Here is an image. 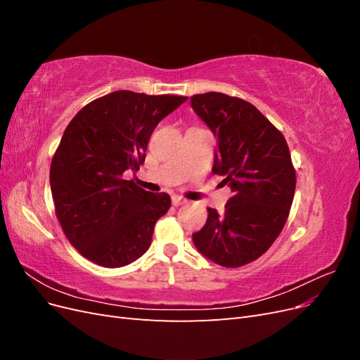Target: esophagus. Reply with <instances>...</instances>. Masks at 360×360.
<instances>
[{"instance_id":"34e87169","label":"esophagus","mask_w":360,"mask_h":360,"mask_svg":"<svg viewBox=\"0 0 360 360\" xmlns=\"http://www.w3.org/2000/svg\"><path fill=\"white\" fill-rule=\"evenodd\" d=\"M171 202H172V205H174V207H179V205H183L184 202H186V200L181 198V197H179V195H174V197L171 198Z\"/></svg>"}]
</instances>
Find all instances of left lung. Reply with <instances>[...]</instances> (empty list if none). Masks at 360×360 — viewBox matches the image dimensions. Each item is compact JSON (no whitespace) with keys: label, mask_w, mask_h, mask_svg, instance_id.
<instances>
[{"label":"left lung","mask_w":360,"mask_h":360,"mask_svg":"<svg viewBox=\"0 0 360 360\" xmlns=\"http://www.w3.org/2000/svg\"><path fill=\"white\" fill-rule=\"evenodd\" d=\"M191 99L217 139L212 172L224 176L233 192L222 213L207 209L193 243L216 264L242 267L263 255L284 228L296 169L284 135L252 103L214 91Z\"/></svg>","instance_id":"8db88e82"}]
</instances>
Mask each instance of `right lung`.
Listing matches in <instances>:
<instances>
[{
    "label": "right lung",
    "instance_id": "add662e5",
    "mask_svg": "<svg viewBox=\"0 0 360 360\" xmlns=\"http://www.w3.org/2000/svg\"><path fill=\"white\" fill-rule=\"evenodd\" d=\"M186 99L114 91L85 105L64 130L51 162V191L63 233L86 259L123 267L150 248L171 198L123 172L139 169L155 127Z\"/></svg>",
    "mask_w": 360,
    "mask_h": 360
}]
</instances>
